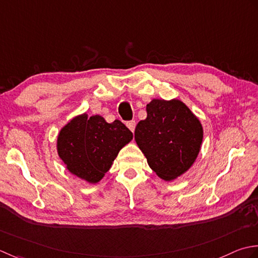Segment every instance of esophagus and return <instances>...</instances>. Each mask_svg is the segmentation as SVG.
I'll return each instance as SVG.
<instances>
[{"label": "esophagus", "instance_id": "34e87169", "mask_svg": "<svg viewBox=\"0 0 258 258\" xmlns=\"http://www.w3.org/2000/svg\"><path fill=\"white\" fill-rule=\"evenodd\" d=\"M127 127L129 128V130L131 131V133H134L135 128H136V121H134V120H133V121H128L127 122Z\"/></svg>", "mask_w": 258, "mask_h": 258}]
</instances>
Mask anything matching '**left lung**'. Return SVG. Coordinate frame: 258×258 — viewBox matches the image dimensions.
<instances>
[{"instance_id":"8db88e82","label":"left lung","mask_w":258,"mask_h":258,"mask_svg":"<svg viewBox=\"0 0 258 258\" xmlns=\"http://www.w3.org/2000/svg\"><path fill=\"white\" fill-rule=\"evenodd\" d=\"M203 124L178 99H152L147 118L135 130V140L149 167L162 180L183 175L196 161L202 148Z\"/></svg>"}]
</instances>
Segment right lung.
<instances>
[{
  "instance_id": "add662e5",
  "label": "right lung",
  "mask_w": 258,
  "mask_h": 258,
  "mask_svg": "<svg viewBox=\"0 0 258 258\" xmlns=\"http://www.w3.org/2000/svg\"><path fill=\"white\" fill-rule=\"evenodd\" d=\"M133 137V133L119 120L108 123L101 115L89 117L85 112L61 128L56 151L72 175L89 183H98Z\"/></svg>"
}]
</instances>
